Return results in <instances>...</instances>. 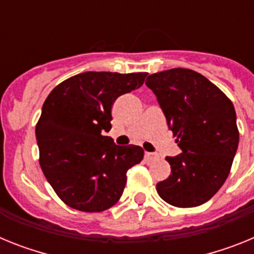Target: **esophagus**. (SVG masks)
<instances>
[{
  "label": "esophagus",
  "instance_id": "1",
  "mask_svg": "<svg viewBox=\"0 0 254 254\" xmlns=\"http://www.w3.org/2000/svg\"><path fill=\"white\" fill-rule=\"evenodd\" d=\"M145 158L147 161H154L156 159H159L158 154H154V152H145Z\"/></svg>",
  "mask_w": 254,
  "mask_h": 254
}]
</instances>
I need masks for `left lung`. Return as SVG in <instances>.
Wrapping results in <instances>:
<instances>
[{
  "label": "left lung",
  "mask_w": 254,
  "mask_h": 254,
  "mask_svg": "<svg viewBox=\"0 0 254 254\" xmlns=\"http://www.w3.org/2000/svg\"><path fill=\"white\" fill-rule=\"evenodd\" d=\"M156 95L182 154L167 156L172 174L159 182V196L176 207L207 202L225 183L239 143L233 103L205 76L188 68L152 73Z\"/></svg>",
  "instance_id": "1"
}]
</instances>
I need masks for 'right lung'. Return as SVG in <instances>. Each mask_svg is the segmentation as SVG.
I'll use <instances>...</instances> for the list:
<instances>
[{"label":"right lung","instance_id":"1","mask_svg":"<svg viewBox=\"0 0 254 254\" xmlns=\"http://www.w3.org/2000/svg\"><path fill=\"white\" fill-rule=\"evenodd\" d=\"M147 72H82L51 91L35 127L39 164L49 185L67 206L100 212L118 202L129 168L142 147L118 146L112 128L118 96L138 89Z\"/></svg>","mask_w":254,"mask_h":254}]
</instances>
